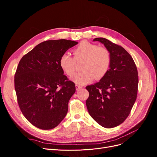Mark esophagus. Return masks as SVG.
I'll return each mask as SVG.
<instances>
[{"instance_id": "esophagus-1", "label": "esophagus", "mask_w": 157, "mask_h": 157, "mask_svg": "<svg viewBox=\"0 0 157 157\" xmlns=\"http://www.w3.org/2000/svg\"><path fill=\"white\" fill-rule=\"evenodd\" d=\"M76 90H79L80 89H81L82 87L81 86H80V85H78V84H76Z\"/></svg>"}]
</instances>
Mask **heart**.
I'll use <instances>...</instances> for the list:
<instances>
[{"label": "heart", "mask_w": 157, "mask_h": 157, "mask_svg": "<svg viewBox=\"0 0 157 157\" xmlns=\"http://www.w3.org/2000/svg\"><path fill=\"white\" fill-rule=\"evenodd\" d=\"M73 58L65 53L59 59L60 68L67 76H73L75 71V62L82 61L80 70L74 75L72 80L79 85L90 82L95 78H102L108 72L111 65V56L109 50L104 47L88 42H82L73 50Z\"/></svg>", "instance_id": "heart-1"}]
</instances>
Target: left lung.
I'll return each instance as SVG.
<instances>
[{
	"instance_id": "left-lung-1",
	"label": "left lung",
	"mask_w": 157,
	"mask_h": 157,
	"mask_svg": "<svg viewBox=\"0 0 157 157\" xmlns=\"http://www.w3.org/2000/svg\"><path fill=\"white\" fill-rule=\"evenodd\" d=\"M111 56V65L99 82L86 87L88 113L99 125L111 128L120 125L129 115L136 100L138 75L130 54L122 46L104 38H96Z\"/></svg>"
}]
</instances>
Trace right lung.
Returning <instances> with one entry per match:
<instances>
[{
  "label": "right lung",
  "instance_id": "obj_1",
  "mask_svg": "<svg viewBox=\"0 0 157 157\" xmlns=\"http://www.w3.org/2000/svg\"><path fill=\"white\" fill-rule=\"evenodd\" d=\"M78 42L49 40L36 45L21 59L14 77L17 102L33 125L51 130L63 120L75 84L68 80L59 59Z\"/></svg>",
  "mask_w": 157,
  "mask_h": 157
}]
</instances>
